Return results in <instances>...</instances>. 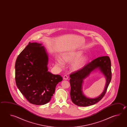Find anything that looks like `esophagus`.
Returning a JSON list of instances; mask_svg holds the SVG:
<instances>
[{"label":"esophagus","mask_w":127,"mask_h":127,"mask_svg":"<svg viewBox=\"0 0 127 127\" xmlns=\"http://www.w3.org/2000/svg\"><path fill=\"white\" fill-rule=\"evenodd\" d=\"M63 79L64 80H67L68 79V77L66 75H65L63 76Z\"/></svg>","instance_id":"esophagus-1"}]
</instances>
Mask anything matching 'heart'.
<instances>
[{
	"label": "heart",
	"instance_id": "b5f03b06",
	"mask_svg": "<svg viewBox=\"0 0 127 127\" xmlns=\"http://www.w3.org/2000/svg\"><path fill=\"white\" fill-rule=\"evenodd\" d=\"M82 51H71L62 53L61 59L58 58L56 60V65L60 68L64 66L65 63H71L70 69L73 71L81 69L89 59L88 55H83Z\"/></svg>",
	"mask_w": 127,
	"mask_h": 127
}]
</instances>
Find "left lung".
I'll list each match as a JSON object with an SVG mask.
<instances>
[{
	"label": "left lung",
	"instance_id": "obj_1",
	"mask_svg": "<svg viewBox=\"0 0 127 127\" xmlns=\"http://www.w3.org/2000/svg\"><path fill=\"white\" fill-rule=\"evenodd\" d=\"M99 70L105 77L107 82L103 92L96 98H89L82 91L83 80L92 72ZM111 69L110 58L108 56L97 58L86 65L84 68L69 75L71 89L70 95L72 102L79 106H87L97 103L105 95L111 79Z\"/></svg>",
	"mask_w": 127,
	"mask_h": 127
}]
</instances>
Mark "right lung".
<instances>
[{
	"instance_id": "right-lung-1",
	"label": "right lung",
	"mask_w": 127,
	"mask_h": 127,
	"mask_svg": "<svg viewBox=\"0 0 127 127\" xmlns=\"http://www.w3.org/2000/svg\"><path fill=\"white\" fill-rule=\"evenodd\" d=\"M42 43H29L17 58L16 85L29 102L36 105L48 103L62 77L48 71V53Z\"/></svg>"
}]
</instances>
